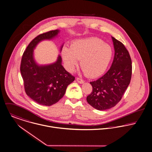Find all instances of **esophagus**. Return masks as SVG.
I'll return each mask as SVG.
<instances>
[{
    "label": "esophagus",
    "instance_id": "esophagus-1",
    "mask_svg": "<svg viewBox=\"0 0 152 152\" xmlns=\"http://www.w3.org/2000/svg\"><path fill=\"white\" fill-rule=\"evenodd\" d=\"M76 80H77V81L78 83H80V84H83V83H84V82L83 79H81V78H78V77H77V78H76Z\"/></svg>",
    "mask_w": 152,
    "mask_h": 152
}]
</instances>
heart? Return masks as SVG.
<instances>
[{"instance_id":"obj_1","label":"heart","mask_w":152,"mask_h":152,"mask_svg":"<svg viewBox=\"0 0 152 152\" xmlns=\"http://www.w3.org/2000/svg\"><path fill=\"white\" fill-rule=\"evenodd\" d=\"M113 55L112 47L95 37L75 40L69 48L65 47L62 51L63 60L69 69H74L81 59V68L90 78L97 77L105 71Z\"/></svg>"}]
</instances>
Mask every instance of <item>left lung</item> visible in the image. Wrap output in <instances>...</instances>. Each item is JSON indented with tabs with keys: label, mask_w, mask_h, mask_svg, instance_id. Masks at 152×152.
I'll list each match as a JSON object with an SVG mask.
<instances>
[{
	"label": "left lung",
	"mask_w": 152,
	"mask_h": 152,
	"mask_svg": "<svg viewBox=\"0 0 152 152\" xmlns=\"http://www.w3.org/2000/svg\"><path fill=\"white\" fill-rule=\"evenodd\" d=\"M114 57L109 70L99 79L90 82L93 91L87 101L94 108L105 110L121 100L129 86L132 73V59L124 45L112 37Z\"/></svg>",
	"instance_id": "8db88e82"
}]
</instances>
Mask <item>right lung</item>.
Returning <instances> with one entry per match:
<instances>
[{
	"mask_svg": "<svg viewBox=\"0 0 152 152\" xmlns=\"http://www.w3.org/2000/svg\"><path fill=\"white\" fill-rule=\"evenodd\" d=\"M59 32L56 29L38 35L29 43L21 59L20 70L25 93L42 105L50 106L61 99L68 86L75 80V77L61 65V56L55 63L48 65L39 66L34 59V49L37 45L42 40L51 39Z\"/></svg>",
	"mask_w": 152,
	"mask_h": 152,
	"instance_id": "add662e5",
	"label": "right lung"
}]
</instances>
